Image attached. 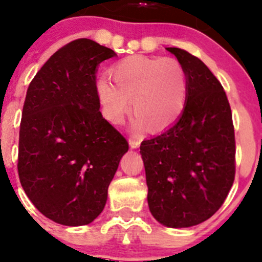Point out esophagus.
I'll return each instance as SVG.
<instances>
[{
    "label": "esophagus",
    "instance_id": "esophagus-1",
    "mask_svg": "<svg viewBox=\"0 0 262 262\" xmlns=\"http://www.w3.org/2000/svg\"><path fill=\"white\" fill-rule=\"evenodd\" d=\"M140 143H141V141L138 140V138H136V137H130V138H128V144H130V147H131L132 149L138 148V147H140Z\"/></svg>",
    "mask_w": 262,
    "mask_h": 262
}]
</instances>
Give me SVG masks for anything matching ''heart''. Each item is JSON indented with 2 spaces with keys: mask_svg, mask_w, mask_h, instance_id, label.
<instances>
[{
  "mask_svg": "<svg viewBox=\"0 0 262 262\" xmlns=\"http://www.w3.org/2000/svg\"><path fill=\"white\" fill-rule=\"evenodd\" d=\"M113 81L100 78L95 85L101 113L107 121L121 125L132 109L134 125L159 131L179 118L186 97V73L171 57L128 56L110 69Z\"/></svg>",
  "mask_w": 262,
  "mask_h": 262,
  "instance_id": "1",
  "label": "heart"
}]
</instances>
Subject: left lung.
<instances>
[{"mask_svg": "<svg viewBox=\"0 0 262 262\" xmlns=\"http://www.w3.org/2000/svg\"><path fill=\"white\" fill-rule=\"evenodd\" d=\"M186 73L179 120L143 141L152 216L170 228L205 222L223 205L235 175L234 126L226 92L208 67L189 52L167 48Z\"/></svg>", "mask_w": 262, "mask_h": 262, "instance_id": "8db88e82", "label": "left lung"}]
</instances>
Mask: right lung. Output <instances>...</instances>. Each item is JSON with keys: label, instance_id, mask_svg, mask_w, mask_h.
<instances>
[{"label": "right lung", "instance_id": "1", "mask_svg": "<svg viewBox=\"0 0 262 262\" xmlns=\"http://www.w3.org/2000/svg\"><path fill=\"white\" fill-rule=\"evenodd\" d=\"M91 39L55 52L30 82L21 113L18 174L49 220L85 226L104 210L128 143L99 112L97 67L115 56Z\"/></svg>", "mask_w": 262, "mask_h": 262}]
</instances>
